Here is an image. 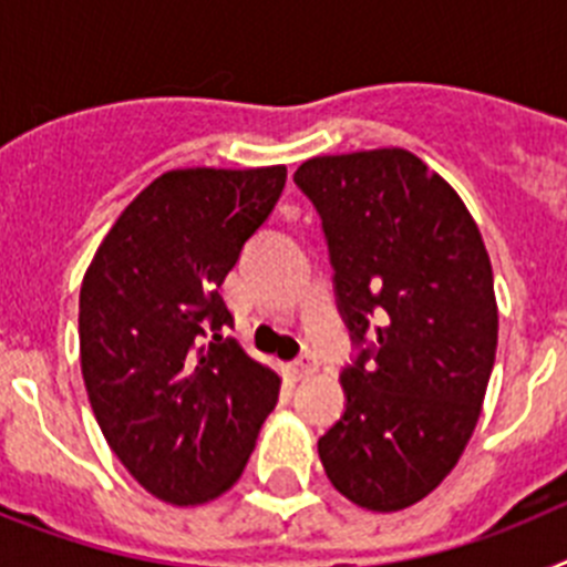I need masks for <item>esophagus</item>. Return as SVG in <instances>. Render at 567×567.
<instances>
[{"label":"esophagus","mask_w":567,"mask_h":567,"mask_svg":"<svg viewBox=\"0 0 567 567\" xmlns=\"http://www.w3.org/2000/svg\"><path fill=\"white\" fill-rule=\"evenodd\" d=\"M315 369H318V358H315L312 352H300L298 358L292 360V372L298 374V378H309Z\"/></svg>","instance_id":"esophagus-1"}]
</instances>
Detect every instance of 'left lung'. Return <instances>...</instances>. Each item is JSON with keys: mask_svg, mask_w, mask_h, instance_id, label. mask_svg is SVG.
<instances>
[{"mask_svg": "<svg viewBox=\"0 0 567 567\" xmlns=\"http://www.w3.org/2000/svg\"><path fill=\"white\" fill-rule=\"evenodd\" d=\"M295 184L320 215L358 349L340 372L346 412L318 440L320 463L360 508H409L457 465L494 369L497 300L483 235L409 150L318 155Z\"/></svg>", "mask_w": 567, "mask_h": 567, "instance_id": "obj_1", "label": "left lung"}]
</instances>
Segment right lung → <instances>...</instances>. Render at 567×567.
<instances>
[{
  "mask_svg": "<svg viewBox=\"0 0 567 567\" xmlns=\"http://www.w3.org/2000/svg\"><path fill=\"white\" fill-rule=\"evenodd\" d=\"M287 167L169 169L118 215L79 295L82 374L104 440L150 494L218 497L247 465L280 378L235 338L218 287Z\"/></svg>",
  "mask_w": 567,
  "mask_h": 567,
  "instance_id": "obj_1",
  "label": "right lung"
}]
</instances>
